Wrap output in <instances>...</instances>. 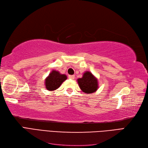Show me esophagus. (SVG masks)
<instances>
[{
  "instance_id": "34e87169",
  "label": "esophagus",
  "mask_w": 148,
  "mask_h": 148,
  "mask_svg": "<svg viewBox=\"0 0 148 148\" xmlns=\"http://www.w3.org/2000/svg\"><path fill=\"white\" fill-rule=\"evenodd\" d=\"M69 78L70 79H73L75 78V75H69Z\"/></svg>"
}]
</instances>
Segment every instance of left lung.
I'll use <instances>...</instances> for the list:
<instances>
[{
	"instance_id": "left-lung-1",
	"label": "left lung",
	"mask_w": 148,
	"mask_h": 148,
	"mask_svg": "<svg viewBox=\"0 0 148 148\" xmlns=\"http://www.w3.org/2000/svg\"><path fill=\"white\" fill-rule=\"evenodd\" d=\"M77 82L79 88L86 94H91L96 92L98 88L97 79L90 71H87L83 75V77L78 78Z\"/></svg>"
}]
</instances>
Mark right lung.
<instances>
[{"mask_svg": "<svg viewBox=\"0 0 148 148\" xmlns=\"http://www.w3.org/2000/svg\"><path fill=\"white\" fill-rule=\"evenodd\" d=\"M67 79L65 74H61L59 71L53 70L45 79V86L48 91H54Z\"/></svg>", "mask_w": 148, "mask_h": 148, "instance_id": "add662e5", "label": "right lung"}]
</instances>
